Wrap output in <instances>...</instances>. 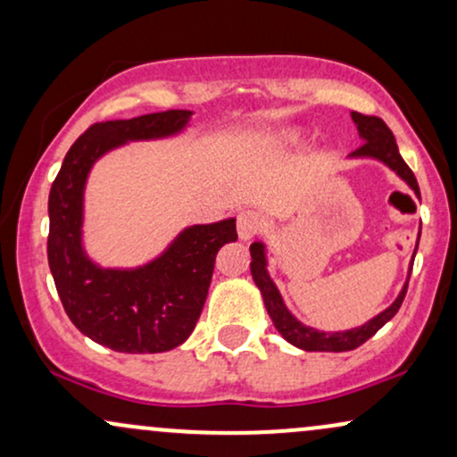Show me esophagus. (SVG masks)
Returning a JSON list of instances; mask_svg holds the SVG:
<instances>
[{
    "label": "esophagus",
    "mask_w": 457,
    "mask_h": 457,
    "mask_svg": "<svg viewBox=\"0 0 457 457\" xmlns=\"http://www.w3.org/2000/svg\"><path fill=\"white\" fill-rule=\"evenodd\" d=\"M236 228H238L240 240H251L253 236H257L266 228V221L260 212L255 211H243L236 217Z\"/></svg>",
    "instance_id": "obj_1"
}]
</instances>
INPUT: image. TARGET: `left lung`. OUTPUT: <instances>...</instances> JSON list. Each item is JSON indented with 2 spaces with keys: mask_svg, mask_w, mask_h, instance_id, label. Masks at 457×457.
Listing matches in <instances>:
<instances>
[{
  "mask_svg": "<svg viewBox=\"0 0 457 457\" xmlns=\"http://www.w3.org/2000/svg\"><path fill=\"white\" fill-rule=\"evenodd\" d=\"M351 119L355 120L357 131H360V138L364 140L353 153H351V157H375L378 162L387 163V166L392 168L400 179L409 183V187L415 191L417 197H421L420 185H417L413 170L406 166L404 159L400 157L398 145H395L392 129L383 123V119L366 117V114H360V112H351ZM417 245H420V238H417ZM415 253H417V246H415ZM251 257H253L251 262L253 281H255V285L262 291L263 304H266V311L272 319L274 328L283 334L285 340H289L291 345H295V347L304 351H337L338 353V351L357 349L360 345H364L368 338L375 337L378 329L386 326L389 319L398 312L400 304H403L406 295V287H409V281H406L394 304L383 311L381 315H377L375 319H370V321L364 323L361 328L347 329V332H332V334L319 332V329L306 328L304 323H300L298 319L285 309L281 294H278V289L274 287V283L270 281V277H268L266 272V255H263L262 243L251 245ZM411 270H413V268H411Z\"/></svg>",
  "mask_w": 457,
  "mask_h": 457,
  "instance_id": "8db88e82",
  "label": "left lung"
}]
</instances>
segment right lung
Here are the masks:
<instances>
[{
	"instance_id": "right-lung-1",
	"label": "right lung",
	"mask_w": 457,
	"mask_h": 457,
	"mask_svg": "<svg viewBox=\"0 0 457 457\" xmlns=\"http://www.w3.org/2000/svg\"><path fill=\"white\" fill-rule=\"evenodd\" d=\"M189 110L93 123L65 155L48 195V266L68 317L85 337L120 353H162L194 332L211 287L217 253L234 243V219L187 228L155 262L104 270L80 245L82 189L96 159L128 140L180 131Z\"/></svg>"
}]
</instances>
